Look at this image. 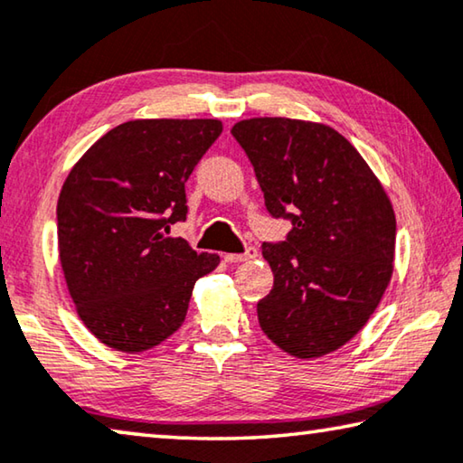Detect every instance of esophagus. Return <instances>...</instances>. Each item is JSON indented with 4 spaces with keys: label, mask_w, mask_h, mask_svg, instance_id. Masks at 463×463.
Returning a JSON list of instances; mask_svg holds the SVG:
<instances>
[{
    "label": "esophagus",
    "mask_w": 463,
    "mask_h": 463,
    "mask_svg": "<svg viewBox=\"0 0 463 463\" xmlns=\"http://www.w3.org/2000/svg\"><path fill=\"white\" fill-rule=\"evenodd\" d=\"M255 258H258V251H255V247H249L245 253H226L224 261L226 263H243V261H251Z\"/></svg>",
    "instance_id": "1"
}]
</instances>
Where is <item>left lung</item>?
Listing matches in <instances>:
<instances>
[{"instance_id":"1","label":"left lung","mask_w":463,"mask_h":463,"mask_svg":"<svg viewBox=\"0 0 463 463\" xmlns=\"http://www.w3.org/2000/svg\"><path fill=\"white\" fill-rule=\"evenodd\" d=\"M231 131L269 214L292 220L282 245L261 249L274 286L258 303L260 326L290 356L329 354L361 332L392 280L393 205L354 146L326 123L253 117Z\"/></svg>"}]
</instances>
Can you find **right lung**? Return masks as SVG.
Listing matches in <instances>:
<instances>
[{
  "label": "right lung",
  "mask_w": 463,
  "mask_h": 463,
  "mask_svg": "<svg viewBox=\"0 0 463 463\" xmlns=\"http://www.w3.org/2000/svg\"><path fill=\"white\" fill-rule=\"evenodd\" d=\"M222 134L218 119H134L71 166L57 200V251L78 317L105 346L137 354L185 321L194 286L218 268L168 239L185 181Z\"/></svg>",
  "instance_id": "add662e5"
}]
</instances>
